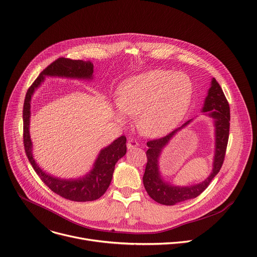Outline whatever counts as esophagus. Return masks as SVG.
Segmentation results:
<instances>
[{
  "label": "esophagus",
  "mask_w": 257,
  "mask_h": 257,
  "mask_svg": "<svg viewBox=\"0 0 257 257\" xmlns=\"http://www.w3.org/2000/svg\"><path fill=\"white\" fill-rule=\"evenodd\" d=\"M138 146H139V143H138L136 140L130 139L127 141V149H134V148H136Z\"/></svg>",
  "instance_id": "esophagus-1"
}]
</instances>
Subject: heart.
Here are the masks:
<instances>
[{
  "label": "heart",
  "mask_w": 257,
  "mask_h": 257,
  "mask_svg": "<svg viewBox=\"0 0 257 257\" xmlns=\"http://www.w3.org/2000/svg\"><path fill=\"white\" fill-rule=\"evenodd\" d=\"M192 96L190 79L171 70H152L125 79L117 89L120 112L137 116L140 132L149 137L164 135L184 118Z\"/></svg>",
  "instance_id": "1"
}]
</instances>
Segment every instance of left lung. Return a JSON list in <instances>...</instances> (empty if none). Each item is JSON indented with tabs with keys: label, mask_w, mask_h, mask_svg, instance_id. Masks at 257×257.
Masks as SVG:
<instances>
[{
	"label": "left lung",
	"mask_w": 257,
	"mask_h": 257,
	"mask_svg": "<svg viewBox=\"0 0 257 257\" xmlns=\"http://www.w3.org/2000/svg\"><path fill=\"white\" fill-rule=\"evenodd\" d=\"M203 112H207V114L214 120L215 154L212 173L202 183L182 187L175 186L166 182L160 174L159 157L163 149L174 137V135L189 124L191 120L186 121L181 127L176 128L169 135L160 138V139H154L147 142V164L143 176V184L149 196L159 204L173 206L175 204L199 196L209 186L212 179L219 173L222 167L229 136L230 112L228 102L222 91V88L220 87L219 83L216 81L215 78H213L211 81V87L209 88L208 95L206 96Z\"/></svg>",
	"instance_id": "left-lung-1"
}]
</instances>
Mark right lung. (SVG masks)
Masks as SVG:
<instances>
[{
	"instance_id": "right-lung-1",
	"label": "right lung",
	"mask_w": 257,
	"mask_h": 257,
	"mask_svg": "<svg viewBox=\"0 0 257 257\" xmlns=\"http://www.w3.org/2000/svg\"><path fill=\"white\" fill-rule=\"evenodd\" d=\"M92 73L93 65L89 61H74L65 57L57 58L40 73L28 89L24 104V145L32 167L45 185H47L53 192L74 202L95 201L106 192L112 180L115 164L126 153V138L121 136L109 146L102 149L97 155L92 170L82 178L69 180L56 178L40 169L33 157L32 140L30 136L31 100L35 89L40 86L45 76L87 79L88 80V79H92Z\"/></svg>"
}]
</instances>
